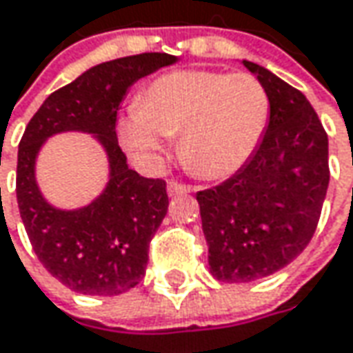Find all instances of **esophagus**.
Instances as JSON below:
<instances>
[{
    "instance_id": "obj_1",
    "label": "esophagus",
    "mask_w": 353,
    "mask_h": 353,
    "mask_svg": "<svg viewBox=\"0 0 353 353\" xmlns=\"http://www.w3.org/2000/svg\"><path fill=\"white\" fill-rule=\"evenodd\" d=\"M191 188L185 185V183H181V181H177V179H170L168 181V193L170 195H183V193H189Z\"/></svg>"
}]
</instances>
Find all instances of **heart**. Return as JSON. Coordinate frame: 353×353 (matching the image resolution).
Listing matches in <instances>:
<instances>
[{"label": "heart", "mask_w": 353, "mask_h": 353, "mask_svg": "<svg viewBox=\"0 0 353 353\" xmlns=\"http://www.w3.org/2000/svg\"><path fill=\"white\" fill-rule=\"evenodd\" d=\"M270 113V95L256 76L183 70L150 81L117 130L128 152L148 162L165 152V137L179 134L181 162L197 176L223 179L258 150Z\"/></svg>", "instance_id": "1"}]
</instances>
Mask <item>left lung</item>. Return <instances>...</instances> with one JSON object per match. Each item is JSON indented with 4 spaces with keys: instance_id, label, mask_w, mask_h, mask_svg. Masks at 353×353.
<instances>
[{
    "instance_id": "8db88e82",
    "label": "left lung",
    "mask_w": 353,
    "mask_h": 353,
    "mask_svg": "<svg viewBox=\"0 0 353 353\" xmlns=\"http://www.w3.org/2000/svg\"><path fill=\"white\" fill-rule=\"evenodd\" d=\"M272 113L258 150L236 174L197 193L211 274L248 283L283 270L309 246L326 197L328 134L303 93L244 60Z\"/></svg>"
}]
</instances>
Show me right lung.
Wrapping results in <instances>:
<instances>
[{"mask_svg": "<svg viewBox=\"0 0 353 353\" xmlns=\"http://www.w3.org/2000/svg\"><path fill=\"white\" fill-rule=\"evenodd\" d=\"M176 56L144 52L83 72L50 93L19 142L17 205L39 261L58 281L83 295H121L144 277L148 248L168 213L165 181L139 176L117 140V111L127 90ZM62 130L98 134L112 162L104 195L79 212H58L34 183V158L44 139Z\"/></svg>", "mask_w": 353, "mask_h": 353, "instance_id": "obj_1", "label": "right lung"}]
</instances>
